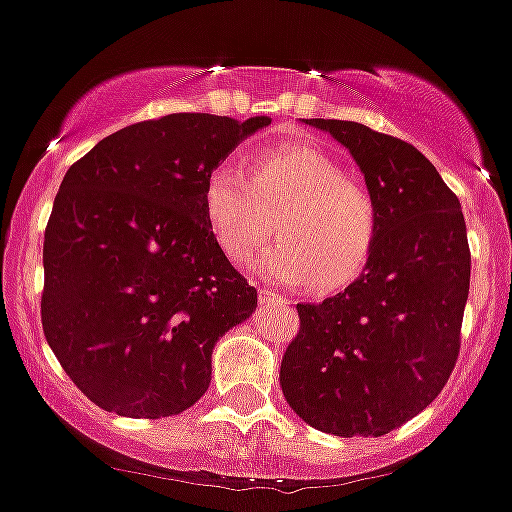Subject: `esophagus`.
I'll use <instances>...</instances> for the list:
<instances>
[{"mask_svg":"<svg viewBox=\"0 0 512 512\" xmlns=\"http://www.w3.org/2000/svg\"><path fill=\"white\" fill-rule=\"evenodd\" d=\"M258 301L261 303H276V306H283L286 303V298L278 296V293L268 291V288H258Z\"/></svg>","mask_w":512,"mask_h":512,"instance_id":"1","label":"esophagus"}]
</instances>
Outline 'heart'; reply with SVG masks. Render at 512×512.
<instances>
[{
    "instance_id": "1",
    "label": "heart",
    "mask_w": 512,
    "mask_h": 512,
    "mask_svg": "<svg viewBox=\"0 0 512 512\" xmlns=\"http://www.w3.org/2000/svg\"><path fill=\"white\" fill-rule=\"evenodd\" d=\"M204 211L234 263L249 261L281 231V241L258 258V271L283 286H348L371 261L378 239V206L368 186L306 144L258 151L251 176L229 161L216 164L206 176Z\"/></svg>"
}]
</instances>
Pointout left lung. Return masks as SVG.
I'll list each match as a JSON object with an SVG mask.
<instances>
[{
    "label": "left lung",
    "instance_id": "obj_1",
    "mask_svg": "<svg viewBox=\"0 0 512 512\" xmlns=\"http://www.w3.org/2000/svg\"><path fill=\"white\" fill-rule=\"evenodd\" d=\"M341 141L378 206L361 276L321 303H298L281 391L308 426L356 438L401 428L435 401L460 351L470 249L460 201L408 141L356 121L306 119Z\"/></svg>",
    "mask_w": 512,
    "mask_h": 512
}]
</instances>
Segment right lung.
Masks as SVG:
<instances>
[{
  "label": "right lung",
  "instance_id": "obj_1",
  "mask_svg": "<svg viewBox=\"0 0 512 512\" xmlns=\"http://www.w3.org/2000/svg\"><path fill=\"white\" fill-rule=\"evenodd\" d=\"M271 124L169 114L74 161L44 231L42 328L74 386L126 418L179 416L216 341L256 308L204 211L209 171Z\"/></svg>",
  "mask_w": 512,
  "mask_h": 512
}]
</instances>
